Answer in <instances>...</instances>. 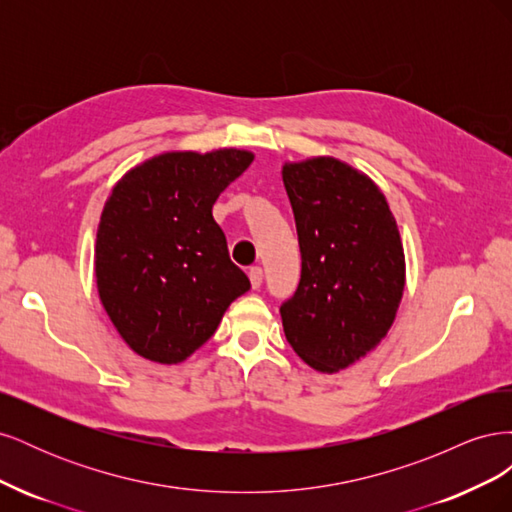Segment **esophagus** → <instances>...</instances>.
I'll list each match as a JSON object with an SVG mask.
<instances>
[{"label": "esophagus", "mask_w": 512, "mask_h": 512, "mask_svg": "<svg viewBox=\"0 0 512 512\" xmlns=\"http://www.w3.org/2000/svg\"><path fill=\"white\" fill-rule=\"evenodd\" d=\"M247 275H250L252 288H260V286H262V269H260V267H250V271H247Z\"/></svg>", "instance_id": "34e87169"}]
</instances>
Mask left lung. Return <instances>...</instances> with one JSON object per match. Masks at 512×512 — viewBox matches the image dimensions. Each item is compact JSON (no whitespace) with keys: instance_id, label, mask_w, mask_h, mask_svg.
Returning a JSON list of instances; mask_svg holds the SVG:
<instances>
[{"instance_id":"1","label":"left lung","mask_w":512,"mask_h":512,"mask_svg":"<svg viewBox=\"0 0 512 512\" xmlns=\"http://www.w3.org/2000/svg\"><path fill=\"white\" fill-rule=\"evenodd\" d=\"M301 280L280 307L288 344L318 371L359 361L391 329L404 247L378 185L335 158L286 164Z\"/></svg>"}]
</instances>
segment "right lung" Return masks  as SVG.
Here are the masks:
<instances>
[{"instance_id": "add662e5", "label": "right lung", "mask_w": 512, "mask_h": 512, "mask_svg": "<svg viewBox=\"0 0 512 512\" xmlns=\"http://www.w3.org/2000/svg\"><path fill=\"white\" fill-rule=\"evenodd\" d=\"M252 160L241 149L162 153L113 188L98 226L96 280L108 318L136 354L185 361L250 290L211 209Z\"/></svg>"}]
</instances>
